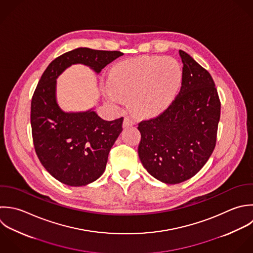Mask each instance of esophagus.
<instances>
[{"label":"esophagus","mask_w":253,"mask_h":253,"mask_svg":"<svg viewBox=\"0 0 253 253\" xmlns=\"http://www.w3.org/2000/svg\"><path fill=\"white\" fill-rule=\"evenodd\" d=\"M133 125H134V121L129 116H125L124 121H123V128H128Z\"/></svg>","instance_id":"obj_1"}]
</instances>
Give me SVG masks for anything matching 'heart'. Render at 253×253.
Masks as SVG:
<instances>
[{
  "label": "heart",
  "mask_w": 253,
  "mask_h": 253,
  "mask_svg": "<svg viewBox=\"0 0 253 253\" xmlns=\"http://www.w3.org/2000/svg\"><path fill=\"white\" fill-rule=\"evenodd\" d=\"M182 70L171 57L148 56L119 64L109 75V99L132 97V105L143 115L165 109L174 98L181 83Z\"/></svg>",
  "instance_id": "b5f03b06"
}]
</instances>
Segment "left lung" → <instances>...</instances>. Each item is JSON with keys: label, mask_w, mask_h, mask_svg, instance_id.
Here are the masks:
<instances>
[{"label": "left lung", "mask_w": 253, "mask_h": 253, "mask_svg": "<svg viewBox=\"0 0 253 253\" xmlns=\"http://www.w3.org/2000/svg\"><path fill=\"white\" fill-rule=\"evenodd\" d=\"M183 68L179 93L160 115L138 125V154L158 180L177 184L194 176L217 141L221 101L210 73L179 50Z\"/></svg>", "instance_id": "left-lung-1"}]
</instances>
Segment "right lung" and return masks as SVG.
<instances>
[{
  "label": "right lung",
  "instance_id": "obj_1",
  "mask_svg": "<svg viewBox=\"0 0 253 253\" xmlns=\"http://www.w3.org/2000/svg\"><path fill=\"white\" fill-rule=\"evenodd\" d=\"M122 55L77 48L53 60L38 82L30 111L33 145L45 169L64 184L84 186L104 172L110 149L122 132L123 117L106 121L92 109L64 112L56 100V79L73 64H84L98 74Z\"/></svg>",
  "mask_w": 253,
  "mask_h": 253
}]
</instances>
